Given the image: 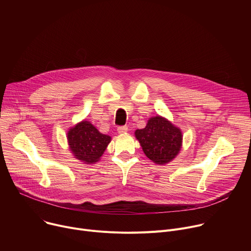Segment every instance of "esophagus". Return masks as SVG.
I'll return each instance as SVG.
<instances>
[{"label": "esophagus", "instance_id": "obj_1", "mask_svg": "<svg viewBox=\"0 0 251 251\" xmlns=\"http://www.w3.org/2000/svg\"><path fill=\"white\" fill-rule=\"evenodd\" d=\"M117 131H118L119 134H124V133H126L128 131V127L127 126H119L117 128Z\"/></svg>", "mask_w": 251, "mask_h": 251}]
</instances>
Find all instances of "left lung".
I'll list each match as a JSON object with an SVG mask.
<instances>
[{"label": "left lung", "instance_id": "left-lung-1", "mask_svg": "<svg viewBox=\"0 0 251 251\" xmlns=\"http://www.w3.org/2000/svg\"><path fill=\"white\" fill-rule=\"evenodd\" d=\"M135 136L143 152L159 165L171 162L182 148L181 129L159 115L150 118L144 129L136 130Z\"/></svg>", "mask_w": 251, "mask_h": 251}]
</instances>
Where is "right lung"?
<instances>
[{"instance_id": "1", "label": "right lung", "mask_w": 251, "mask_h": 251, "mask_svg": "<svg viewBox=\"0 0 251 251\" xmlns=\"http://www.w3.org/2000/svg\"><path fill=\"white\" fill-rule=\"evenodd\" d=\"M67 141L75 158L84 164L100 160L111 141V137L100 133L89 121H81L67 132Z\"/></svg>"}]
</instances>
